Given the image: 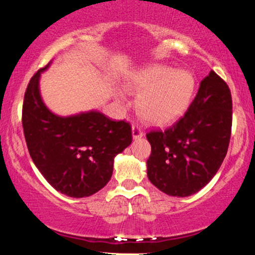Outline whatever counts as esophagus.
Masks as SVG:
<instances>
[{
  "mask_svg": "<svg viewBox=\"0 0 255 255\" xmlns=\"http://www.w3.org/2000/svg\"><path fill=\"white\" fill-rule=\"evenodd\" d=\"M131 131H133V137L135 140H137V138H141L143 136V130L141 129V127L138 125H133V127H131Z\"/></svg>",
  "mask_w": 255,
  "mask_h": 255,
  "instance_id": "34e87169",
  "label": "esophagus"
}]
</instances>
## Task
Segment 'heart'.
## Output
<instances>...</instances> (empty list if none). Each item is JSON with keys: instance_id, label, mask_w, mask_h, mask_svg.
Wrapping results in <instances>:
<instances>
[{"instance_id": "1", "label": "heart", "mask_w": 255, "mask_h": 255, "mask_svg": "<svg viewBox=\"0 0 255 255\" xmlns=\"http://www.w3.org/2000/svg\"><path fill=\"white\" fill-rule=\"evenodd\" d=\"M195 81L185 71L163 65L149 66L134 76L129 85L136 98V110L149 124H168L184 111L192 96Z\"/></svg>"}]
</instances>
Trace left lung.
<instances>
[{"mask_svg":"<svg viewBox=\"0 0 255 255\" xmlns=\"http://www.w3.org/2000/svg\"><path fill=\"white\" fill-rule=\"evenodd\" d=\"M232 128V97L227 84L211 71L184 115L164 129L147 133L151 154L148 178L169 196L199 191L225 158Z\"/></svg>","mask_w":255,"mask_h":255,"instance_id":"1","label":"left lung"}]
</instances>
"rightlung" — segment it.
<instances>
[{"mask_svg":"<svg viewBox=\"0 0 255 255\" xmlns=\"http://www.w3.org/2000/svg\"><path fill=\"white\" fill-rule=\"evenodd\" d=\"M30 79L22 108L29 154L44 178L69 197H87L104 188L114 157L131 143L129 122L113 121L100 112L62 118L51 113L39 94L40 72Z\"/></svg>","mask_w":255,"mask_h":255,"instance_id":"add662e5","label":"right lung"}]
</instances>
